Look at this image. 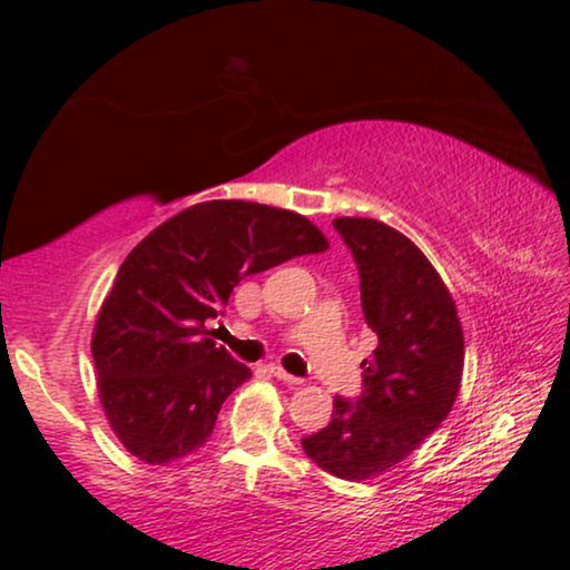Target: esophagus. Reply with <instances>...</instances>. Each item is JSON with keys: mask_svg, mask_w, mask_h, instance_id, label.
I'll return each instance as SVG.
<instances>
[{"mask_svg": "<svg viewBox=\"0 0 570 570\" xmlns=\"http://www.w3.org/2000/svg\"><path fill=\"white\" fill-rule=\"evenodd\" d=\"M271 372H273V377H278L281 383H286V385H303V381H299V377L289 375V372H286L284 367H271Z\"/></svg>", "mask_w": 570, "mask_h": 570, "instance_id": "esophagus-1", "label": "esophagus"}]
</instances>
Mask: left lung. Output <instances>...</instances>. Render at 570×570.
Returning <instances> with one entry per match:
<instances>
[{
  "label": "left lung",
  "mask_w": 570,
  "mask_h": 570,
  "mask_svg": "<svg viewBox=\"0 0 570 570\" xmlns=\"http://www.w3.org/2000/svg\"><path fill=\"white\" fill-rule=\"evenodd\" d=\"M362 278L364 322L377 335L358 402L335 396L326 429L305 436L311 461L362 482L402 463L453 410L463 330L453 294L407 235L367 217H337Z\"/></svg>",
  "instance_id": "obj_1"
}]
</instances>
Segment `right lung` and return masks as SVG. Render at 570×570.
Returning a JSON list of instances; mask_svg holds the SVG:
<instances>
[{
  "mask_svg": "<svg viewBox=\"0 0 570 570\" xmlns=\"http://www.w3.org/2000/svg\"><path fill=\"white\" fill-rule=\"evenodd\" d=\"M330 248L289 208L206 200L155 227L117 271L96 316L98 402L122 448L149 466L198 450L252 370L208 337L240 278Z\"/></svg>",
  "mask_w": 570,
  "mask_h": 570,
  "instance_id": "right-lung-1",
  "label": "right lung"
}]
</instances>
